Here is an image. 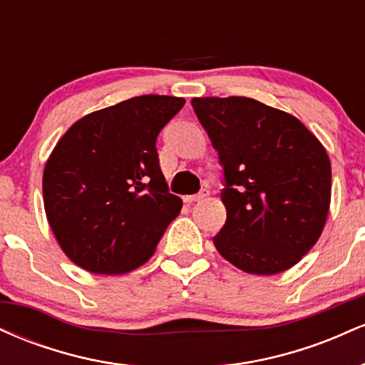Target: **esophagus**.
I'll return each mask as SVG.
<instances>
[{"label":"esophagus","mask_w":365,"mask_h":365,"mask_svg":"<svg viewBox=\"0 0 365 365\" xmlns=\"http://www.w3.org/2000/svg\"><path fill=\"white\" fill-rule=\"evenodd\" d=\"M207 195H209V190H207V188H204V190H200L199 194H194V195H185V197H183V200H185V202H188V204H192V202H199V200L206 199Z\"/></svg>","instance_id":"obj_1"}]
</instances>
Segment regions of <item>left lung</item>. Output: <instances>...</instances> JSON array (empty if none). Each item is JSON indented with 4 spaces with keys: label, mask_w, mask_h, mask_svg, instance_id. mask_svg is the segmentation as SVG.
Here are the masks:
<instances>
[{
    "label": "left lung",
    "mask_w": 365,
    "mask_h": 365,
    "mask_svg": "<svg viewBox=\"0 0 365 365\" xmlns=\"http://www.w3.org/2000/svg\"><path fill=\"white\" fill-rule=\"evenodd\" d=\"M223 166L217 252L250 274H278L312 249L331 200V163L305 125L250 98H194Z\"/></svg>",
    "instance_id": "8db88e82"
}]
</instances>
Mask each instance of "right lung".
Here are the masks:
<instances>
[{"label":"right lung","instance_id":"obj_1","mask_svg":"<svg viewBox=\"0 0 365 365\" xmlns=\"http://www.w3.org/2000/svg\"><path fill=\"white\" fill-rule=\"evenodd\" d=\"M185 99L139 96L83 116L66 130L43 175L44 209L77 266L123 274L149 261L182 199L159 168V132Z\"/></svg>","mask_w":365,"mask_h":365}]
</instances>
